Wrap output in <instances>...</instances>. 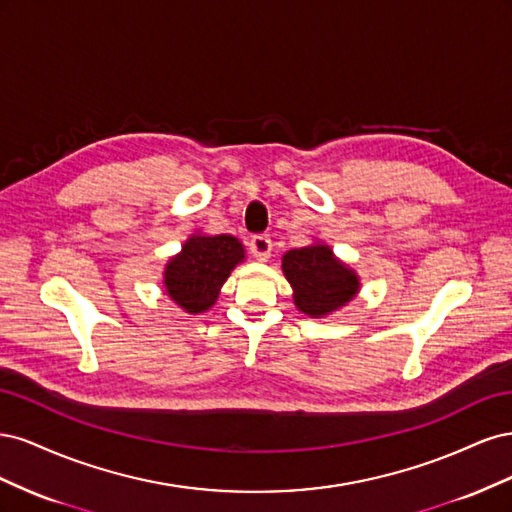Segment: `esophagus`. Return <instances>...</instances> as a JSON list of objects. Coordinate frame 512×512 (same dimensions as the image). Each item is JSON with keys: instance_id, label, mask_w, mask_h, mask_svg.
<instances>
[{"instance_id": "esophagus-1", "label": "esophagus", "mask_w": 512, "mask_h": 512, "mask_svg": "<svg viewBox=\"0 0 512 512\" xmlns=\"http://www.w3.org/2000/svg\"><path fill=\"white\" fill-rule=\"evenodd\" d=\"M271 247H273V243H271V239H269L267 235H258V237H254V239L250 241V250H252V254H254V258H256L258 262L269 260Z\"/></svg>"}]
</instances>
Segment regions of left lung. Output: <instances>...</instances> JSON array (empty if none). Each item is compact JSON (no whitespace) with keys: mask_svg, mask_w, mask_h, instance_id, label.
Here are the masks:
<instances>
[{"mask_svg":"<svg viewBox=\"0 0 512 512\" xmlns=\"http://www.w3.org/2000/svg\"><path fill=\"white\" fill-rule=\"evenodd\" d=\"M282 271L292 288L294 307L309 318L339 312L361 290L359 273L322 241L288 250L282 256Z\"/></svg>","mask_w":512,"mask_h":512,"instance_id":"1","label":"left lung"}]
</instances>
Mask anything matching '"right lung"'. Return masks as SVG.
Segmentation results:
<instances>
[{
  "mask_svg": "<svg viewBox=\"0 0 512 512\" xmlns=\"http://www.w3.org/2000/svg\"><path fill=\"white\" fill-rule=\"evenodd\" d=\"M245 260L243 243L232 235H207L196 230L185 239L181 252L170 256L164 267L168 299L185 314L207 312L220 297L232 269Z\"/></svg>",
  "mask_w": 512,
  "mask_h": 512,
  "instance_id": "1",
  "label": "right lung"
}]
</instances>
